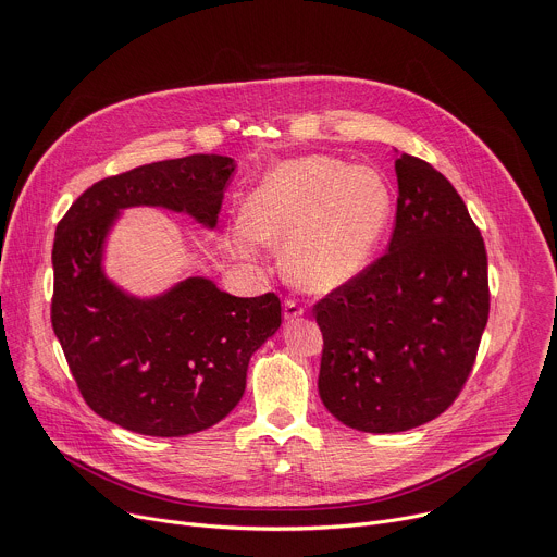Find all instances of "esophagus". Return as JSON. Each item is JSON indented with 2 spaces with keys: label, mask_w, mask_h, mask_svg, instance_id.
I'll use <instances>...</instances> for the list:
<instances>
[{
  "label": "esophagus",
  "mask_w": 557,
  "mask_h": 557,
  "mask_svg": "<svg viewBox=\"0 0 557 557\" xmlns=\"http://www.w3.org/2000/svg\"><path fill=\"white\" fill-rule=\"evenodd\" d=\"M301 315H305V307H301L297 299H286L284 301V320H297Z\"/></svg>",
  "instance_id": "esophagus-1"
}]
</instances>
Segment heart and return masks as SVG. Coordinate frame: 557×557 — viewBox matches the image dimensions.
Here are the masks:
<instances>
[{
  "instance_id": "b5f03b06",
  "label": "heart",
  "mask_w": 557,
  "mask_h": 557,
  "mask_svg": "<svg viewBox=\"0 0 557 557\" xmlns=\"http://www.w3.org/2000/svg\"><path fill=\"white\" fill-rule=\"evenodd\" d=\"M393 213L382 173L326 156L273 164L228 226L235 256L260 260L286 242L282 269L307 293H329L364 271Z\"/></svg>"
}]
</instances>
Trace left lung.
Listing matches in <instances>:
<instances>
[{"label":"left lung","mask_w":557,"mask_h":557,"mask_svg":"<svg viewBox=\"0 0 557 557\" xmlns=\"http://www.w3.org/2000/svg\"><path fill=\"white\" fill-rule=\"evenodd\" d=\"M388 250L315 305L320 397L364 433L431 422L460 395L488 320L484 239L453 184L424 160H395Z\"/></svg>","instance_id":"left-lung-1"}]
</instances>
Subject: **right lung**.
<instances>
[{
  "instance_id": "right-lung-1",
  "label": "right lung",
  "mask_w": 557,
  "mask_h": 557,
  "mask_svg": "<svg viewBox=\"0 0 557 557\" xmlns=\"http://www.w3.org/2000/svg\"><path fill=\"white\" fill-rule=\"evenodd\" d=\"M233 171L224 156L144 164L92 184L58 224L53 331L88 407L122 429L182 437L218 424L244 395L252 352L282 324L275 293L235 297L186 277L137 297L104 271L120 211L160 207L215 228Z\"/></svg>"
}]
</instances>
